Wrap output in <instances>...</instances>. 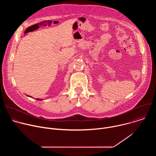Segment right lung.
<instances>
[{
    "label": "right lung",
    "mask_w": 156,
    "mask_h": 156,
    "mask_svg": "<svg viewBox=\"0 0 156 156\" xmlns=\"http://www.w3.org/2000/svg\"><path fill=\"white\" fill-rule=\"evenodd\" d=\"M28 97H31V96H28ZM31 98H32V97H31ZM36 99L37 100V101H41V100H42V99Z\"/></svg>",
    "instance_id": "obj_1"
}]
</instances>
